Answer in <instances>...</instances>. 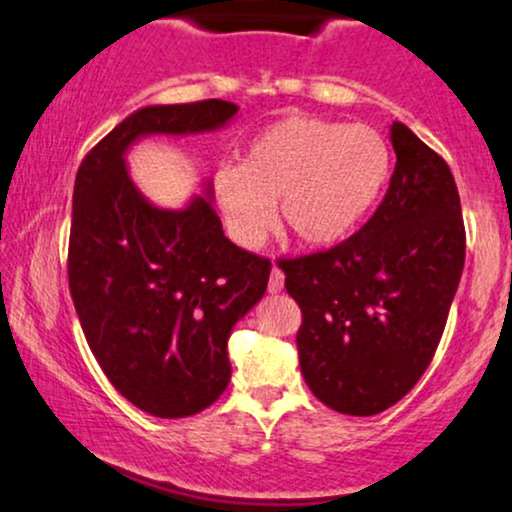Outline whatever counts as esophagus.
I'll return each instance as SVG.
<instances>
[{
  "label": "esophagus",
  "mask_w": 512,
  "mask_h": 512,
  "mask_svg": "<svg viewBox=\"0 0 512 512\" xmlns=\"http://www.w3.org/2000/svg\"><path fill=\"white\" fill-rule=\"evenodd\" d=\"M283 288V272L274 264L272 274H269V293H279Z\"/></svg>",
  "instance_id": "1"
}]
</instances>
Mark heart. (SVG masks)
Wrapping results in <instances>:
<instances>
[{"mask_svg": "<svg viewBox=\"0 0 512 512\" xmlns=\"http://www.w3.org/2000/svg\"><path fill=\"white\" fill-rule=\"evenodd\" d=\"M389 145L362 123L288 116L214 176L226 231L257 248L276 221L303 245H331L365 219L389 176Z\"/></svg>", "mask_w": 512, "mask_h": 512, "instance_id": "heart-1", "label": "heart"}]
</instances>
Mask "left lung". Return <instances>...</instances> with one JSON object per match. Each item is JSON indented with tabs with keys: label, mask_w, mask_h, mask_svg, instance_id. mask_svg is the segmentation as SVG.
Masks as SVG:
<instances>
[{
	"label": "left lung",
	"mask_w": 512,
	"mask_h": 512,
	"mask_svg": "<svg viewBox=\"0 0 512 512\" xmlns=\"http://www.w3.org/2000/svg\"><path fill=\"white\" fill-rule=\"evenodd\" d=\"M391 143L396 169L367 224L334 248L279 264L303 312L295 341L307 386L355 417L384 412L420 381L465 264L446 159L398 121Z\"/></svg>",
	"instance_id": "obj_1"
}]
</instances>
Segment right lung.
<instances>
[{
	"mask_svg": "<svg viewBox=\"0 0 512 512\" xmlns=\"http://www.w3.org/2000/svg\"><path fill=\"white\" fill-rule=\"evenodd\" d=\"M236 112L224 100L140 109L85 155L73 186L69 288L85 341L114 389L162 420L209 408L229 386L226 343L272 262L233 245L207 197L152 207L123 152L140 135L212 131Z\"/></svg>",
	"mask_w": 512,
	"mask_h": 512,
	"instance_id": "1",
	"label": "right lung"
}]
</instances>
